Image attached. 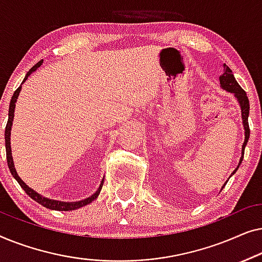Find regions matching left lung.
Here are the masks:
<instances>
[{
  "label": "left lung",
  "instance_id": "8db88e82",
  "mask_svg": "<svg viewBox=\"0 0 262 262\" xmlns=\"http://www.w3.org/2000/svg\"><path fill=\"white\" fill-rule=\"evenodd\" d=\"M224 69H223V74L220 76V83H221V87L222 89H224V91H227L229 93H232L234 96L237 100L239 107H241V117H242V124H243V128H245V142H243V145H242V156L241 159H239V162L237 164V167H236V169L232 171V174L236 173V170L238 169L239 164L242 163V160H243V155H245V148L247 145V143H248V139H249V125H248V116H249V100L247 98V94L246 92L243 91L241 88V85L237 83V81L235 80V76L234 74H232V71L230 70V68H229L227 64H224ZM227 184V182H225ZM224 184V186H225ZM223 188V187H222Z\"/></svg>",
  "mask_w": 262,
  "mask_h": 262
}]
</instances>
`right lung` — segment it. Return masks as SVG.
<instances>
[{
	"label": "right lung",
	"mask_w": 262,
	"mask_h": 262,
	"mask_svg": "<svg viewBox=\"0 0 262 262\" xmlns=\"http://www.w3.org/2000/svg\"><path fill=\"white\" fill-rule=\"evenodd\" d=\"M42 64V60L40 62H38L37 64L33 68H31V70L28 71L26 74V76H25L23 83H25V81L27 80L28 77L31 76V74H33L35 70L38 69L39 67H40ZM21 83V84H23ZM21 92V85L19 88L16 89L15 92H14V94L12 96V100H10V103H9V112H8V121H7V126H6V131H5V141H6V152H7V162H8V167H9V170L12 175L14 177V179L19 182V185L21 186V188L24 189L25 192L27 193V195H30L32 199L35 200V202L40 204L44 207H48L50 210H57V211H73V210H76V209H80L82 206H85L88 205V204H91L92 202H94V200L98 198V195L100 194V191H101L102 188V185H103V179L101 181V184H100L98 191H96L94 194H92L91 196H88V198H85L83 200H80V202H60V200H55V199H50V198H46V196H42L41 194H39L38 192H35L33 188H31L30 186H27L25 182L21 180V178L17 175V171L15 169V166H14V161H13V156H12V146H10V131H12V125H13V120H14V112H15V103H16V100L19 98V94Z\"/></svg>",
	"instance_id": "right-lung-1"
}]
</instances>
